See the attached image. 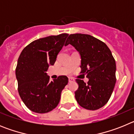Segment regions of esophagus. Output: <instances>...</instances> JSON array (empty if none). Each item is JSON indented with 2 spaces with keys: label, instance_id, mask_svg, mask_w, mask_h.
I'll use <instances>...</instances> for the list:
<instances>
[{
  "label": "esophagus",
  "instance_id": "obj_1",
  "mask_svg": "<svg viewBox=\"0 0 134 134\" xmlns=\"http://www.w3.org/2000/svg\"><path fill=\"white\" fill-rule=\"evenodd\" d=\"M68 81H69V82H72L74 81V79L72 77H70L68 78Z\"/></svg>",
  "mask_w": 134,
  "mask_h": 134
}]
</instances>
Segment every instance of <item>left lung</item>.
<instances>
[{"mask_svg":"<svg viewBox=\"0 0 134 134\" xmlns=\"http://www.w3.org/2000/svg\"><path fill=\"white\" fill-rule=\"evenodd\" d=\"M79 52L81 72L88 79L87 84L76 79L75 92L78 103L88 110H97L108 102L116 82L115 60L104 42L87 34H71L66 41Z\"/></svg>","mask_w":134,"mask_h":134,"instance_id":"obj_1","label":"left lung"}]
</instances>
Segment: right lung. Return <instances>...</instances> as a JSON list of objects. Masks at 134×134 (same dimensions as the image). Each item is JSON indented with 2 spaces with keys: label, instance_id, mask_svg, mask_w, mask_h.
I'll use <instances>...</instances> for the list:
<instances>
[{
  "label": "right lung",
  "instance_id": "obj_1",
  "mask_svg": "<svg viewBox=\"0 0 134 134\" xmlns=\"http://www.w3.org/2000/svg\"><path fill=\"white\" fill-rule=\"evenodd\" d=\"M68 34L51 35L32 41L21 52L15 74L19 94L25 105L37 113L49 112L58 105L68 82L66 76L49 81L47 70L54 65Z\"/></svg>",
  "mask_w": 134,
  "mask_h": 134
}]
</instances>
